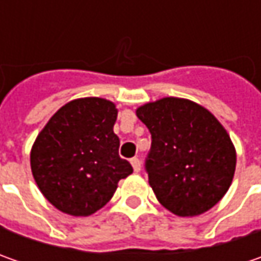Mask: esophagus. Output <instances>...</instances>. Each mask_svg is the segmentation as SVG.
<instances>
[{
    "mask_svg": "<svg viewBox=\"0 0 261 261\" xmlns=\"http://www.w3.org/2000/svg\"><path fill=\"white\" fill-rule=\"evenodd\" d=\"M130 164L134 167V171H135V173H139V171H141V161H139V158L134 156V158L130 160Z\"/></svg>",
    "mask_w": 261,
    "mask_h": 261,
    "instance_id": "1",
    "label": "esophagus"
}]
</instances>
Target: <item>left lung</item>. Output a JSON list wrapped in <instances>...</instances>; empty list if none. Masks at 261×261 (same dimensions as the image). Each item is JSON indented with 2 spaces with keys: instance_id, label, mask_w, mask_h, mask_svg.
<instances>
[{
  "instance_id": "obj_1",
  "label": "left lung",
  "mask_w": 261,
  "mask_h": 261,
  "mask_svg": "<svg viewBox=\"0 0 261 261\" xmlns=\"http://www.w3.org/2000/svg\"><path fill=\"white\" fill-rule=\"evenodd\" d=\"M151 132L149 186L177 216H196L224 197L236 173L234 144L215 116L195 101L164 97L136 109Z\"/></svg>"
}]
</instances>
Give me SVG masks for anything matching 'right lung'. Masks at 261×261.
Returning a JSON list of instances; mask_svg holds the SVG:
<instances>
[{
  "label": "right lung",
  "instance_id": "1",
  "mask_svg": "<svg viewBox=\"0 0 261 261\" xmlns=\"http://www.w3.org/2000/svg\"><path fill=\"white\" fill-rule=\"evenodd\" d=\"M115 103L86 97L62 106L36 138L30 166L42 195L72 216H88L113 197L132 166L119 156Z\"/></svg>",
  "mask_w": 261,
  "mask_h": 261
}]
</instances>
